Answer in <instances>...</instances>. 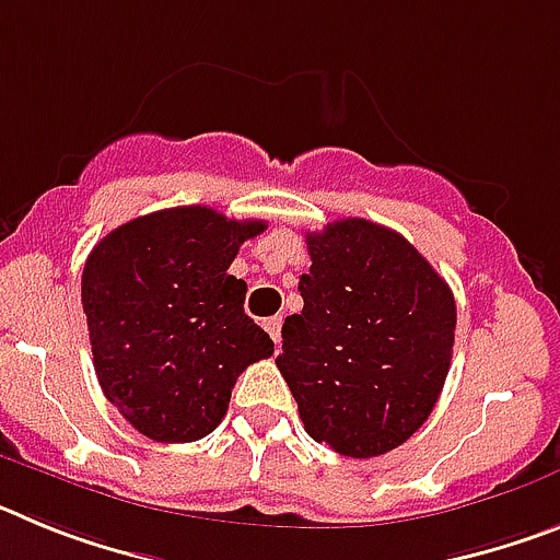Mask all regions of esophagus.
I'll return each mask as SVG.
<instances>
[{
	"instance_id": "1",
	"label": "esophagus",
	"mask_w": 560,
	"mask_h": 560,
	"mask_svg": "<svg viewBox=\"0 0 560 560\" xmlns=\"http://www.w3.org/2000/svg\"><path fill=\"white\" fill-rule=\"evenodd\" d=\"M280 325H283V319H280V316H271V319H266V330H269L271 341H275L277 348H280Z\"/></svg>"
}]
</instances>
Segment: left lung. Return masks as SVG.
Wrapping results in <instances>:
<instances>
[{
    "mask_svg": "<svg viewBox=\"0 0 560 560\" xmlns=\"http://www.w3.org/2000/svg\"><path fill=\"white\" fill-rule=\"evenodd\" d=\"M303 311L285 316L277 368L316 443L368 459L432 415L452 368L457 305L407 237L364 219L305 235Z\"/></svg>",
    "mask_w": 560,
    "mask_h": 560,
    "instance_id": "8db88e82",
    "label": "left lung"
}]
</instances>
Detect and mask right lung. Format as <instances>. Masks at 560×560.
<instances>
[{"instance_id": "obj_1", "label": "right lung", "mask_w": 560, "mask_h": 560, "mask_svg": "<svg viewBox=\"0 0 560 560\" xmlns=\"http://www.w3.org/2000/svg\"><path fill=\"white\" fill-rule=\"evenodd\" d=\"M266 221L171 207L128 221L89 252L81 303L103 395L156 443L219 427L237 375L275 341L244 314L230 264Z\"/></svg>"}]
</instances>
